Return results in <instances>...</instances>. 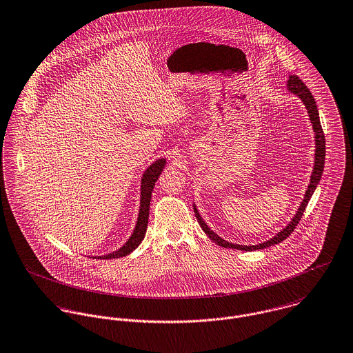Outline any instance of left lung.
Segmentation results:
<instances>
[{
	"label": "left lung",
	"mask_w": 353,
	"mask_h": 353,
	"mask_svg": "<svg viewBox=\"0 0 353 353\" xmlns=\"http://www.w3.org/2000/svg\"><path fill=\"white\" fill-rule=\"evenodd\" d=\"M288 90L299 97L302 99L305 108H307V112H308V117H310V121L312 123V128H314V132H315V163H314V170H312V174H311V179H310V185H308V189L305 190V194H304V200L301 203V208L298 209L295 217L290 221V224L283 230L280 231L276 236H273L272 239L263 242V243H259V245H254V246H242V245H235V243H230L224 239H221L219 235H216L206 224L205 221L202 220L196 205H194V213H196V217L201 225L202 231L214 242L217 243L219 246H223L225 249H236V250H243V252H254V250H261V249H266L269 246H273V245H277L280 242H283L284 239H287L292 232L296 228V225L299 224L301 219H302L303 212L305 210V206L310 201L312 193L315 192V188L316 185L319 183L321 181V176H322V172H323V165H325V153H326V147H325V134H323V130H322V126H321V121H319V114H318V108H316V103L314 97L311 95L310 90L305 87V84L303 83L302 80L292 74L290 76V80H288V84H287Z\"/></svg>",
	"instance_id": "8db88e82"
}]
</instances>
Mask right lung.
Masks as SVG:
<instances>
[{"label": "right lung", "mask_w": 353, "mask_h": 353, "mask_svg": "<svg viewBox=\"0 0 353 353\" xmlns=\"http://www.w3.org/2000/svg\"><path fill=\"white\" fill-rule=\"evenodd\" d=\"M165 165V159H159L156 160L153 164H151L141 179V200H140V212H139V219H137V224L136 228L132 234V236L128 239V242L117 252H110L107 255H99V256H94L98 259H111V258H119V256H125L128 254L136 250L139 248V245L143 242L145 232H147V227H148V217H150V203H151L152 192H153V186L159 178V175L161 174L163 168Z\"/></svg>", "instance_id": "obj_1"}]
</instances>
